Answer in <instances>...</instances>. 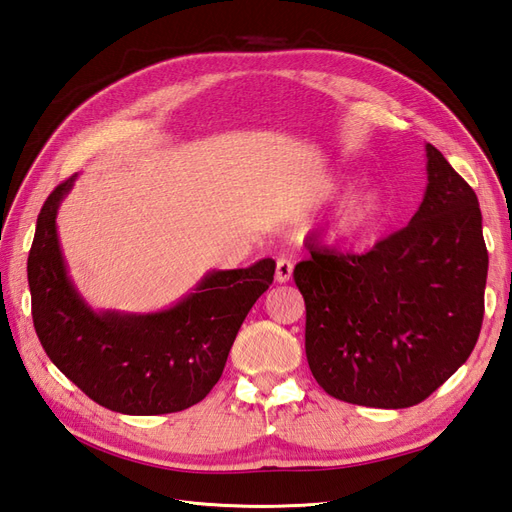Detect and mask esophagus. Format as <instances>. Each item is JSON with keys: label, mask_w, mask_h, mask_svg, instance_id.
Segmentation results:
<instances>
[{"label": "esophagus", "mask_w": 512, "mask_h": 512, "mask_svg": "<svg viewBox=\"0 0 512 512\" xmlns=\"http://www.w3.org/2000/svg\"><path fill=\"white\" fill-rule=\"evenodd\" d=\"M292 260H288V258H277V265H275V280L280 282V284H286V282H290V277H292Z\"/></svg>", "instance_id": "1"}]
</instances>
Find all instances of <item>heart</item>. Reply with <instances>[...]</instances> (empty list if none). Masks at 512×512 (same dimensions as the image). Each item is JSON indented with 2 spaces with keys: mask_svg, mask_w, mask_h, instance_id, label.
I'll return each mask as SVG.
<instances>
[{
  "mask_svg": "<svg viewBox=\"0 0 512 512\" xmlns=\"http://www.w3.org/2000/svg\"><path fill=\"white\" fill-rule=\"evenodd\" d=\"M348 181H337L333 190H346ZM384 200L378 188L365 185L356 190L346 203L339 207L337 215L331 222V235L339 241H359L374 232L382 220Z\"/></svg>",
  "mask_w": 512,
  "mask_h": 512,
  "instance_id": "1",
  "label": "heart"
}]
</instances>
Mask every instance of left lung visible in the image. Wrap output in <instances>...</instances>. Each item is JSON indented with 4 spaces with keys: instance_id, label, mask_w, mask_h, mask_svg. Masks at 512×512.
Returning a JSON list of instances; mask_svg holds the SVG:
<instances>
[{
    "instance_id": "8db88e82",
    "label": "left lung",
    "mask_w": 512,
    "mask_h": 512,
    "mask_svg": "<svg viewBox=\"0 0 512 512\" xmlns=\"http://www.w3.org/2000/svg\"><path fill=\"white\" fill-rule=\"evenodd\" d=\"M427 190L406 228L367 254L309 237L294 267L305 354L331 397L369 408L421 404L468 361L485 314L489 256L470 185L425 145Z\"/></svg>"
}]
</instances>
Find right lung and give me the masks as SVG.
Returning a JSON list of instances; mask_svg holds the SVG:
<instances>
[{"instance_id": "obj_1", "label": "right lung", "mask_w": 512, "mask_h": 512, "mask_svg": "<svg viewBox=\"0 0 512 512\" xmlns=\"http://www.w3.org/2000/svg\"><path fill=\"white\" fill-rule=\"evenodd\" d=\"M74 179L46 198L27 258L32 316L44 352L87 397L113 412L153 416L198 404L220 380L247 312L273 284L275 260L209 271L162 312H96L70 280L57 237V209Z\"/></svg>"}]
</instances>
